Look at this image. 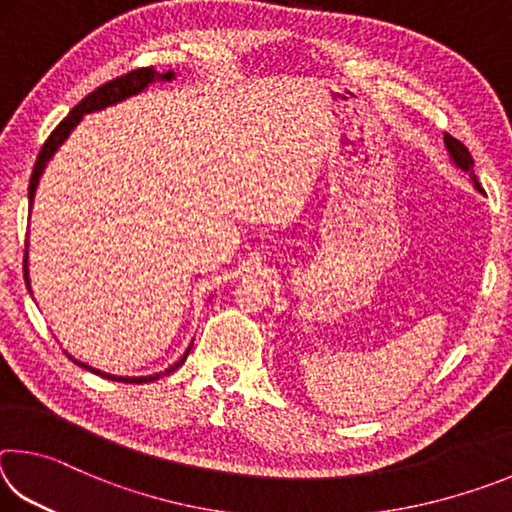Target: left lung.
<instances>
[{
  "label": "left lung",
  "mask_w": 512,
  "mask_h": 512,
  "mask_svg": "<svg viewBox=\"0 0 512 512\" xmlns=\"http://www.w3.org/2000/svg\"><path fill=\"white\" fill-rule=\"evenodd\" d=\"M445 146H447V151H449V155H452V160L456 162V167H461L463 171H470V176H472V180H474V187L479 189V192H483L481 189V185L476 183V178H474V160H472V155H470V151L465 149V144L463 142H458V140H454L452 135H445Z\"/></svg>",
  "instance_id": "obj_1"
}]
</instances>
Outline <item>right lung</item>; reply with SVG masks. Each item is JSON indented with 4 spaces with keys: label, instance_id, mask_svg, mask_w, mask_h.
I'll list each match as a JSON object with an SVG mask.
<instances>
[{
    "label": "right lung",
    "instance_id": "obj_1",
    "mask_svg": "<svg viewBox=\"0 0 512 512\" xmlns=\"http://www.w3.org/2000/svg\"><path fill=\"white\" fill-rule=\"evenodd\" d=\"M155 79H158V81H171V79H173V72L158 74L153 67L133 69V72H128V74H124V76H117V79H112V81H108L106 85H101V88L90 92L88 97H85L83 101L76 103V106L72 108V112H69V115H67L63 121H60V124H58V126L54 128V131H51V135L47 137V142L42 144V149H40V153H38V160H36V167H33L31 180H29V203L33 205V196H36L38 180H40V176H42V171H45L49 158L56 153L58 146L67 140V135L74 131V126L79 124L83 115H88V112H94V110H103L106 106H112V103L133 97V94L142 92V90L146 88V85L153 83ZM24 280H27V287H29L27 253H24ZM189 350H192V348H187V352L183 354V357H180V361L173 363V366H169L164 372H155V375H149V377H117V375H108V372L94 370V368H90V366H85V363H81V361H74V363H79L81 368L94 372V375H101V377L112 379V381H124V384H146V381H155V379H160V377H164V375H171L173 370H178V368L185 363Z\"/></svg>",
    "mask_w": 512,
    "mask_h": 512
}]
</instances>
